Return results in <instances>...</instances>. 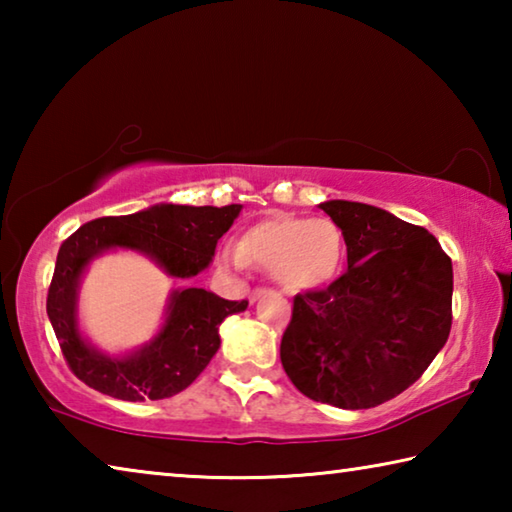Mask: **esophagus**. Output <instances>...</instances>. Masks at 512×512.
Instances as JSON below:
<instances>
[{"mask_svg":"<svg viewBox=\"0 0 512 512\" xmlns=\"http://www.w3.org/2000/svg\"><path fill=\"white\" fill-rule=\"evenodd\" d=\"M268 293H271V289H255L253 293H250L248 296V300H250V305H253V302H257L259 298H264V296H268Z\"/></svg>","mask_w":512,"mask_h":512,"instance_id":"obj_1","label":"esophagus"}]
</instances>
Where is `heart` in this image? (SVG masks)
<instances>
[{
	"mask_svg": "<svg viewBox=\"0 0 512 512\" xmlns=\"http://www.w3.org/2000/svg\"><path fill=\"white\" fill-rule=\"evenodd\" d=\"M343 255V232L327 216H273L253 225L225 259L235 268L253 264L271 271L273 280L287 291H309L339 275Z\"/></svg>",
	"mask_w": 512,
	"mask_h": 512,
	"instance_id": "1",
	"label": "heart"
}]
</instances>
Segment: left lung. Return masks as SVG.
Returning a JSON list of instances; mask_svg holds the SVG:
<instances>
[{"label":"left lung","instance_id":"left-lung-1","mask_svg":"<svg viewBox=\"0 0 512 512\" xmlns=\"http://www.w3.org/2000/svg\"><path fill=\"white\" fill-rule=\"evenodd\" d=\"M339 225L348 271L298 293L280 359L309 400L372 409L422 377L452 329V259L420 225L352 201L318 205Z\"/></svg>","mask_w":512,"mask_h":512}]
</instances>
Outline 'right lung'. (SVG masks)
I'll return each instance as SVG.
<instances>
[{
  "label": "right lung",
  "instance_id": "1",
  "mask_svg": "<svg viewBox=\"0 0 512 512\" xmlns=\"http://www.w3.org/2000/svg\"><path fill=\"white\" fill-rule=\"evenodd\" d=\"M241 205L192 207L160 203L126 216H103L81 225L58 250L47 293V316L67 366L94 391L126 402L164 400L192 384L219 350V325L248 307L205 289H176L160 332L140 350L110 357L83 339L76 300L83 271L110 248L153 259L171 277H194L210 266L219 241Z\"/></svg>",
  "mask_w": 512,
  "mask_h": 512
}]
</instances>
